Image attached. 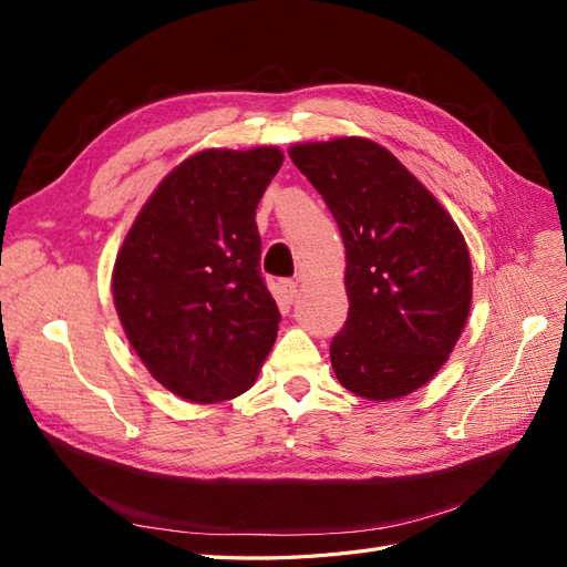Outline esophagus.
I'll return each mask as SVG.
<instances>
[{"mask_svg": "<svg viewBox=\"0 0 567 567\" xmlns=\"http://www.w3.org/2000/svg\"><path fill=\"white\" fill-rule=\"evenodd\" d=\"M281 293L286 298V302H293L298 298V284L293 279H284L281 281Z\"/></svg>", "mask_w": 567, "mask_h": 567, "instance_id": "34e87169", "label": "esophagus"}]
</instances>
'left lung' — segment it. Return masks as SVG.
<instances>
[{"instance_id":"8db88e82","label":"left lung","mask_w":567,"mask_h":567,"mask_svg":"<svg viewBox=\"0 0 567 567\" xmlns=\"http://www.w3.org/2000/svg\"><path fill=\"white\" fill-rule=\"evenodd\" d=\"M290 161L333 213L350 312L331 342L342 388L388 402L447 362L473 298L468 246L442 203L364 136L296 144Z\"/></svg>"}]
</instances>
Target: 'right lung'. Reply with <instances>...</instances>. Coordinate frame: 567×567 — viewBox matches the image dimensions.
<instances>
[{
  "label": "right lung",
  "mask_w": 567,
  "mask_h": 567,
  "mask_svg": "<svg viewBox=\"0 0 567 567\" xmlns=\"http://www.w3.org/2000/svg\"><path fill=\"white\" fill-rule=\"evenodd\" d=\"M281 163L277 146L194 153L156 186L117 250L120 323L153 379L182 400L246 392L277 340L255 210Z\"/></svg>",
  "instance_id": "1"
}]
</instances>
